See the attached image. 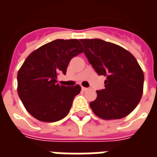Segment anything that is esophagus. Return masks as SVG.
Segmentation results:
<instances>
[{
    "instance_id": "34e87169",
    "label": "esophagus",
    "mask_w": 157,
    "mask_h": 157,
    "mask_svg": "<svg viewBox=\"0 0 157 157\" xmlns=\"http://www.w3.org/2000/svg\"><path fill=\"white\" fill-rule=\"evenodd\" d=\"M82 89L83 91H87V90H89V88H87V87H84V86H82Z\"/></svg>"
}]
</instances>
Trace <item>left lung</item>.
Wrapping results in <instances>:
<instances>
[{
  "label": "left lung",
  "instance_id": "obj_1",
  "mask_svg": "<svg viewBox=\"0 0 157 157\" xmlns=\"http://www.w3.org/2000/svg\"><path fill=\"white\" fill-rule=\"evenodd\" d=\"M89 63L99 75L107 76L105 88L97 91L90 107L99 118L119 119L136 108L144 86V73L134 55L113 43L81 39Z\"/></svg>",
  "mask_w": 157,
  "mask_h": 157
}]
</instances>
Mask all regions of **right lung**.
<instances>
[{
    "label": "right lung",
    "instance_id": "add662e5",
    "mask_svg": "<svg viewBox=\"0 0 157 157\" xmlns=\"http://www.w3.org/2000/svg\"><path fill=\"white\" fill-rule=\"evenodd\" d=\"M83 52L78 39H56L26 59L17 73V92L27 111L39 121L56 122L68 114L81 86L57 83L73 57Z\"/></svg>",
    "mask_w": 157,
    "mask_h": 157
}]
</instances>
